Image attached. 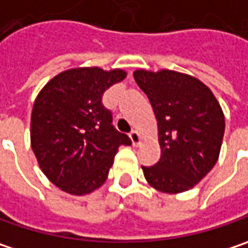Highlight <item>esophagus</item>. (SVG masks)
<instances>
[{"mask_svg":"<svg viewBox=\"0 0 248 248\" xmlns=\"http://www.w3.org/2000/svg\"><path fill=\"white\" fill-rule=\"evenodd\" d=\"M130 139H132V143H133V146H139L140 143H142V135L138 132V130H132L130 132Z\"/></svg>","mask_w":248,"mask_h":248,"instance_id":"34e87169","label":"esophagus"}]
</instances>
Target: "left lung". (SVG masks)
<instances>
[{
    "label": "left lung",
    "instance_id": "obj_1",
    "mask_svg": "<svg viewBox=\"0 0 248 248\" xmlns=\"http://www.w3.org/2000/svg\"><path fill=\"white\" fill-rule=\"evenodd\" d=\"M133 77L153 108L160 160L142 168L156 190L177 194L193 189L218 160L224 113L213 92L197 78L160 69H136Z\"/></svg>",
    "mask_w": 248,
    "mask_h": 248
}]
</instances>
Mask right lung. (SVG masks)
I'll return each mask as SVG.
<instances>
[{
  "mask_svg": "<svg viewBox=\"0 0 248 248\" xmlns=\"http://www.w3.org/2000/svg\"><path fill=\"white\" fill-rule=\"evenodd\" d=\"M124 78V69L71 68L39 91L31 115V147L44 174L62 191L83 196L99 189L119 146L132 145L102 105L103 92Z\"/></svg>",
  "mask_w": 248,
  "mask_h": 248,
  "instance_id": "obj_1",
  "label": "right lung"
}]
</instances>
